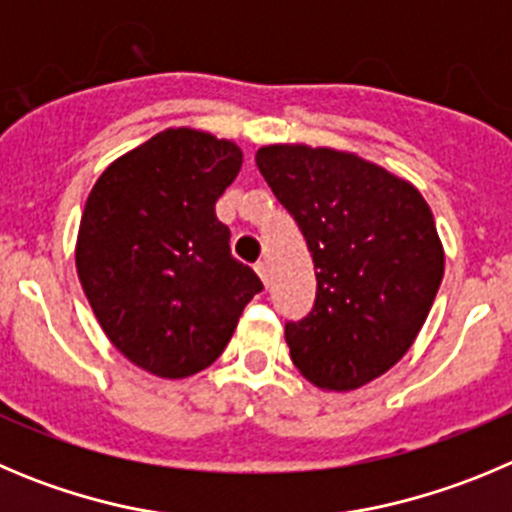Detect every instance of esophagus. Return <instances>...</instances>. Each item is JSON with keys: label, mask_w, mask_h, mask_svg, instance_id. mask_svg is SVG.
Wrapping results in <instances>:
<instances>
[{"label": "esophagus", "mask_w": 512, "mask_h": 512, "mask_svg": "<svg viewBox=\"0 0 512 512\" xmlns=\"http://www.w3.org/2000/svg\"><path fill=\"white\" fill-rule=\"evenodd\" d=\"M253 269H256V274L261 276V281H264V284H269V269H266V261H259V264L253 266Z\"/></svg>", "instance_id": "1"}]
</instances>
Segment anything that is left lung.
<instances>
[{"mask_svg":"<svg viewBox=\"0 0 512 512\" xmlns=\"http://www.w3.org/2000/svg\"><path fill=\"white\" fill-rule=\"evenodd\" d=\"M256 164L297 220L317 276L307 317L284 327L294 365L327 391L365 386L406 355L437 297L434 215L411 182L358 154L271 144Z\"/></svg>","mask_w":512,"mask_h":512,"instance_id":"1","label":"left lung"}]
</instances>
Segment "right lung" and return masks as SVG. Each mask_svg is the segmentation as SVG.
Segmentation results:
<instances>
[{
    "mask_svg": "<svg viewBox=\"0 0 512 512\" xmlns=\"http://www.w3.org/2000/svg\"><path fill=\"white\" fill-rule=\"evenodd\" d=\"M241 162L233 142L167 129L109 164L86 200L75 246L83 292L114 348L159 378L218 360L264 289L215 215Z\"/></svg>",
    "mask_w": 512,
    "mask_h": 512,
    "instance_id": "1",
    "label": "right lung"
}]
</instances>
